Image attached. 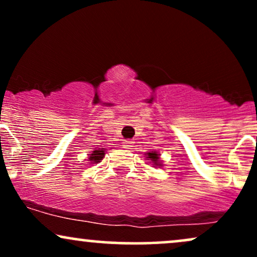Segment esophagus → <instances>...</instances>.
Wrapping results in <instances>:
<instances>
[{
    "mask_svg": "<svg viewBox=\"0 0 257 257\" xmlns=\"http://www.w3.org/2000/svg\"><path fill=\"white\" fill-rule=\"evenodd\" d=\"M123 147H124V149H131V147H133V141L132 140H124V141H123Z\"/></svg>",
    "mask_w": 257,
    "mask_h": 257,
    "instance_id": "1",
    "label": "esophagus"
}]
</instances>
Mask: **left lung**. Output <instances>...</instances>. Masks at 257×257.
<instances>
[{"mask_svg":"<svg viewBox=\"0 0 257 257\" xmlns=\"http://www.w3.org/2000/svg\"><path fill=\"white\" fill-rule=\"evenodd\" d=\"M147 156H149L147 158H150L152 161L153 166H161V164H159V156L157 155V152H150L147 153Z\"/></svg>","mask_w":257,"mask_h":257,"instance_id":"1","label":"left lung"}]
</instances>
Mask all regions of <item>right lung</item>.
Wrapping results in <instances>:
<instances>
[{
    "mask_svg": "<svg viewBox=\"0 0 257 257\" xmlns=\"http://www.w3.org/2000/svg\"><path fill=\"white\" fill-rule=\"evenodd\" d=\"M104 156H105L104 150H94L93 153L90 155L89 159L90 161L95 162V163H98V162H100L102 158H104Z\"/></svg>",
    "mask_w": 257,
    "mask_h": 257,
    "instance_id": "1",
    "label": "right lung"
}]
</instances>
